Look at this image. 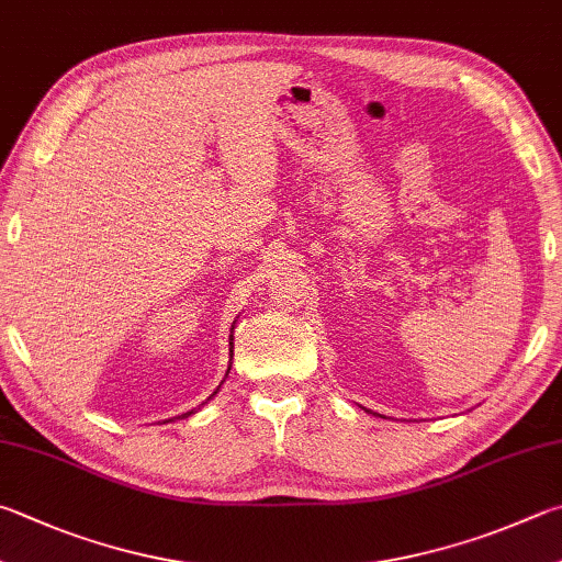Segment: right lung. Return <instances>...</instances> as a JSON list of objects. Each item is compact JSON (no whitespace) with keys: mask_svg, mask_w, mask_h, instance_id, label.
Segmentation results:
<instances>
[{"mask_svg":"<svg viewBox=\"0 0 562 562\" xmlns=\"http://www.w3.org/2000/svg\"><path fill=\"white\" fill-rule=\"evenodd\" d=\"M231 356H233V341H231ZM228 371H231V366H228ZM226 375H228V373H226ZM216 393H218V391H213V395H216ZM213 395H211V397H213ZM191 413H193V411H191ZM191 413H183V415H179V417H189Z\"/></svg>","mask_w":562,"mask_h":562,"instance_id":"1","label":"right lung"}]
</instances>
